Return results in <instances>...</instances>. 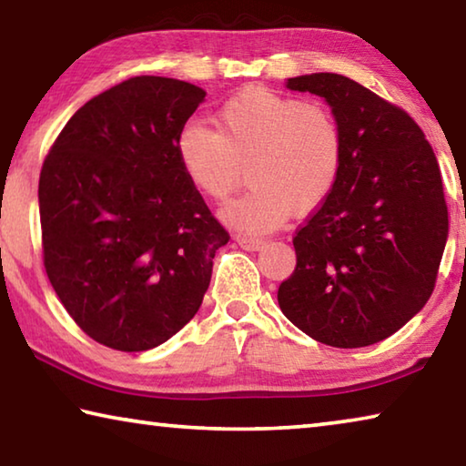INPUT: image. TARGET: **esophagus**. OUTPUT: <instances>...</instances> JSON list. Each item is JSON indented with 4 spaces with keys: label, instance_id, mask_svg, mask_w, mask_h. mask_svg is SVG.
Segmentation results:
<instances>
[{
    "label": "esophagus",
    "instance_id": "esophagus-1",
    "mask_svg": "<svg viewBox=\"0 0 466 466\" xmlns=\"http://www.w3.org/2000/svg\"><path fill=\"white\" fill-rule=\"evenodd\" d=\"M236 242H238L244 250H261L265 244L263 238H252V236H236Z\"/></svg>",
    "mask_w": 466,
    "mask_h": 466
}]
</instances>
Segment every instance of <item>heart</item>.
Masks as SVG:
<instances>
[{"label":"heart","instance_id":"1","mask_svg":"<svg viewBox=\"0 0 466 466\" xmlns=\"http://www.w3.org/2000/svg\"><path fill=\"white\" fill-rule=\"evenodd\" d=\"M177 160L197 193L222 203L248 164L250 188L222 209V222L265 234L291 216L325 203L341 177L345 136L333 110L250 86L216 113V129L188 121L177 137Z\"/></svg>","mask_w":466,"mask_h":466}]
</instances>
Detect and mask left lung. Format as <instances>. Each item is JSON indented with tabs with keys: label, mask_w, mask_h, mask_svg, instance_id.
<instances>
[{
	"label": "left lung",
	"mask_w": 466,
	"mask_h": 466,
	"mask_svg": "<svg viewBox=\"0 0 466 466\" xmlns=\"http://www.w3.org/2000/svg\"><path fill=\"white\" fill-rule=\"evenodd\" d=\"M325 98L345 160L329 199L294 236L296 269L279 286L289 322L330 347L374 345L411 320L436 286L448 208L436 154L399 106L339 74L289 77Z\"/></svg>",
	"instance_id": "8db88e82"
}]
</instances>
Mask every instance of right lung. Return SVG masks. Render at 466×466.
Masks as SVG:
<instances>
[{
  "label": "right lung",
  "instance_id": "right-lung-1",
  "mask_svg": "<svg viewBox=\"0 0 466 466\" xmlns=\"http://www.w3.org/2000/svg\"><path fill=\"white\" fill-rule=\"evenodd\" d=\"M205 92L139 76L76 110L38 180L49 281L94 341L146 351L191 320L230 236L188 183L177 137Z\"/></svg>",
  "mask_w": 466,
  "mask_h": 466
}]
</instances>
